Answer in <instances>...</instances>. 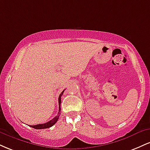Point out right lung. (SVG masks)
I'll use <instances>...</instances> for the list:
<instances>
[{"mask_svg":"<svg viewBox=\"0 0 150 150\" xmlns=\"http://www.w3.org/2000/svg\"><path fill=\"white\" fill-rule=\"evenodd\" d=\"M65 90H63V92H61V94H60L59 97H58V104H59V111H58V115L56 116V117H54V118H53L52 120H49V122H47V123H43V124H38V125H30V127H32V128H35V129H45V128H49L50 127L53 126V125L55 124V123L57 122V120H58V118H59L60 115H61V96L63 95V92H64Z\"/></svg>","mask_w":150,"mask_h":150,"instance_id":"1","label":"right lung"}]
</instances>
